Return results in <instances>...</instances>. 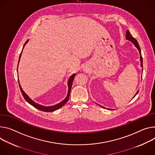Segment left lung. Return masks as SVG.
Returning <instances> with one entry per match:
<instances>
[{"label":"left lung","instance_id":"1","mask_svg":"<svg viewBox=\"0 0 155 155\" xmlns=\"http://www.w3.org/2000/svg\"><path fill=\"white\" fill-rule=\"evenodd\" d=\"M125 37H126V39H127V40H129V41H131L132 43L135 45V46L137 48V49L138 50V52H139V54H140V64H141V67L142 68H143V59H142V54H141V49H140V46H139V45H138V42H137V41L131 35V34L130 33V32H129V30H127L126 31V35H125ZM142 71H143V68L142 69ZM138 93V90L137 91V93H136V94H135V95L134 96V97L137 95V94ZM133 97V98H134ZM101 107H103V106H101V105H100ZM111 110H113V109H111Z\"/></svg>","mask_w":155,"mask_h":155}]
</instances>
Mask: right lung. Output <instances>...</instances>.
I'll list each match as a JSON object with an SVG mask.
<instances>
[{
  "label": "right lung",
  "mask_w": 155,
  "mask_h": 155,
  "mask_svg": "<svg viewBox=\"0 0 155 155\" xmlns=\"http://www.w3.org/2000/svg\"><path fill=\"white\" fill-rule=\"evenodd\" d=\"M29 39H28L26 42L25 43L23 47V49H22V51H23V49L25 47V46L26 45V43L28 42ZM22 51L20 55V58H19V60H18V64H19V62H20V58L21 56V53H22ZM18 67H17V72H18ZM75 76V74H73L72 76H70V78L68 79V93H67V97L65 98V99L62 101L60 103L56 104V105H54V106H42L41 104H39L36 103H35V101H33L31 98L28 96L25 92L23 90L20 84V82H19V80H18V83H19V86H20V90H21V92L22 93V95L23 96L25 100L29 104H30L31 106H34L35 107H36V109H39V110H41L42 111H45V112H53L54 110H56L57 109L61 108V107H62L68 100V98H69V96H70V90H71V88H72V83H73V80H74V78Z\"/></svg>",
  "instance_id": "1"
}]
</instances>
